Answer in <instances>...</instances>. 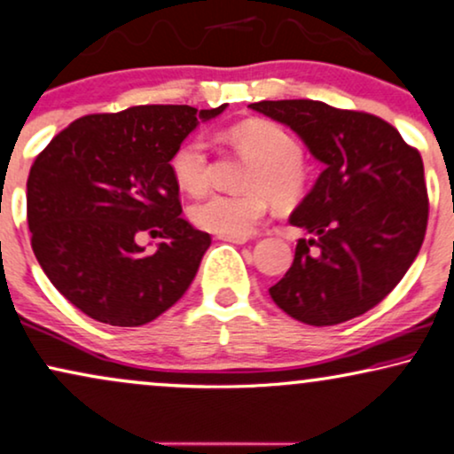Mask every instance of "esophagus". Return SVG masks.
<instances>
[{
	"label": "esophagus",
	"instance_id": "obj_1",
	"mask_svg": "<svg viewBox=\"0 0 454 454\" xmlns=\"http://www.w3.org/2000/svg\"><path fill=\"white\" fill-rule=\"evenodd\" d=\"M219 239L229 241V244H246L248 241V238H244V235H219Z\"/></svg>",
	"mask_w": 454,
	"mask_h": 454
}]
</instances>
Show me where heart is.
Returning a JSON list of instances; mask_svg holds the SVG:
<instances>
[{
    "label": "heart",
    "instance_id": "heart-1",
    "mask_svg": "<svg viewBox=\"0 0 454 454\" xmlns=\"http://www.w3.org/2000/svg\"><path fill=\"white\" fill-rule=\"evenodd\" d=\"M227 139L241 156L252 160L244 176V190L248 192L239 196L210 193L192 206L190 219L202 231L248 235L267 215L270 200L279 208H290L302 200L310 170L296 135L279 122L246 121L229 129ZM170 170L181 190L202 193L210 185L208 144L200 135L181 141L170 156Z\"/></svg>",
    "mask_w": 454,
    "mask_h": 454
}]
</instances>
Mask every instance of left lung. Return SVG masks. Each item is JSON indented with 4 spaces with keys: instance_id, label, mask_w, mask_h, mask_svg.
I'll return each instance as SVG.
<instances>
[{
    "instance_id": "left-lung-1",
    "label": "left lung",
    "mask_w": 454,
    "mask_h": 454,
    "mask_svg": "<svg viewBox=\"0 0 454 454\" xmlns=\"http://www.w3.org/2000/svg\"><path fill=\"white\" fill-rule=\"evenodd\" d=\"M300 135L325 164L290 223L298 239L287 273L269 294L306 325L350 321L404 278L426 238L429 200L419 150L390 122L315 99L250 104Z\"/></svg>"
}]
</instances>
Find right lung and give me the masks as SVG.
I'll use <instances>...</instances> for the list:
<instances>
[{"label":"right lung","mask_w":454,"mask_h":454,"mask_svg":"<svg viewBox=\"0 0 454 454\" xmlns=\"http://www.w3.org/2000/svg\"><path fill=\"white\" fill-rule=\"evenodd\" d=\"M192 106H131L81 116L35 158L27 221L51 284L87 317L116 327L154 321L196 278L210 235L181 219L170 156L221 114ZM144 232L162 237L148 255Z\"/></svg>","instance_id":"obj_1"}]
</instances>
